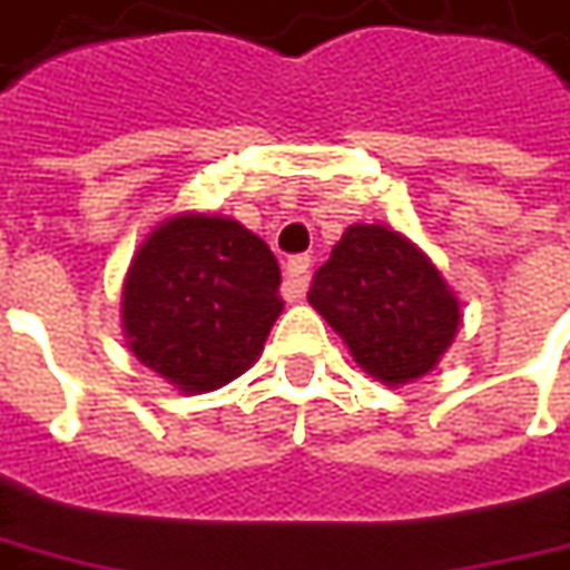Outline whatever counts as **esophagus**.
<instances>
[{
    "label": "esophagus",
    "mask_w": 570,
    "mask_h": 570,
    "mask_svg": "<svg viewBox=\"0 0 570 570\" xmlns=\"http://www.w3.org/2000/svg\"><path fill=\"white\" fill-rule=\"evenodd\" d=\"M311 266L313 259L307 254L304 257H292L285 263V285H288L292 297H304L307 285H311Z\"/></svg>",
    "instance_id": "1"
}]
</instances>
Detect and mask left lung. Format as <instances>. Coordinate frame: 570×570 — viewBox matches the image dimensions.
<instances>
[{"label":"left lung","mask_w":570,"mask_h":570,"mask_svg":"<svg viewBox=\"0 0 570 570\" xmlns=\"http://www.w3.org/2000/svg\"><path fill=\"white\" fill-rule=\"evenodd\" d=\"M307 301L389 389L426 376L461 326V301L436 263L383 223L347 225Z\"/></svg>","instance_id":"1"}]
</instances>
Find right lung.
<instances>
[{"label":"right lung","mask_w":570,"mask_h":570,"mask_svg":"<svg viewBox=\"0 0 570 570\" xmlns=\"http://www.w3.org/2000/svg\"><path fill=\"white\" fill-rule=\"evenodd\" d=\"M282 273L238 219L181 209L134 250L121 282L128 351L185 395L216 392L257 364L285 307Z\"/></svg>","instance_id":"1"}]
</instances>
